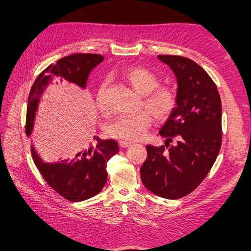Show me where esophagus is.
<instances>
[{"mask_svg":"<svg viewBox=\"0 0 251 251\" xmlns=\"http://www.w3.org/2000/svg\"><path fill=\"white\" fill-rule=\"evenodd\" d=\"M119 145H120V147H121V148H128V147H130V146H131V143H130V142H128V141L121 140V141L119 142Z\"/></svg>","mask_w":251,"mask_h":251,"instance_id":"obj_1","label":"esophagus"}]
</instances>
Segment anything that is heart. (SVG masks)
<instances>
[{
    "label": "heart",
    "mask_w": 251,
    "mask_h": 251,
    "mask_svg": "<svg viewBox=\"0 0 251 251\" xmlns=\"http://www.w3.org/2000/svg\"><path fill=\"white\" fill-rule=\"evenodd\" d=\"M124 76L138 93L146 96L147 109L158 120H166L177 105V96L170 87H158V77L142 67H131L124 71ZM108 82L100 84L97 92V104L105 111ZM152 124V116L148 111L137 114H125L115 117L109 123L106 132L113 138L125 141H137L146 135Z\"/></svg>",
    "instance_id": "heart-1"
}]
</instances>
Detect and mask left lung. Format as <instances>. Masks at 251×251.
<instances>
[{"mask_svg": "<svg viewBox=\"0 0 251 251\" xmlns=\"http://www.w3.org/2000/svg\"><path fill=\"white\" fill-rule=\"evenodd\" d=\"M177 78V105L159 129L169 146H147L140 168L142 183L157 196L177 200L191 193L209 173L222 141V108L214 81L189 58L158 55Z\"/></svg>", "mask_w": 251, "mask_h": 251, "instance_id": "8db88e82", "label": "left lung"}]
</instances>
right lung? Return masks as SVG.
Returning a JSON list of instances; mask_svg holds the SVG:
<instances>
[{"label": "right lung", "mask_w": 251, "mask_h": 251, "mask_svg": "<svg viewBox=\"0 0 251 251\" xmlns=\"http://www.w3.org/2000/svg\"><path fill=\"white\" fill-rule=\"evenodd\" d=\"M102 61L101 55L74 54L61 58L56 65L47 67L31 88L26 106L25 135H32L41 98L50 84L68 82L85 89L90 72ZM96 140V146H89L88 149L78 148L73 152L71 158L51 163L45 162L33 143L31 145L32 158L39 172L46 182L68 201L88 200L103 189L108 179L106 163L119 152V145L113 139L100 140L97 137Z\"/></svg>", "instance_id": "obj_1"}]
</instances>
